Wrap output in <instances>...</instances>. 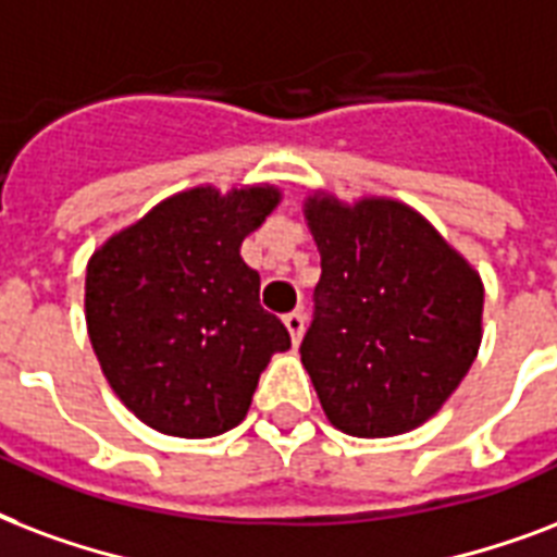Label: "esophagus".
<instances>
[{"label":"esophagus","mask_w":557,"mask_h":557,"mask_svg":"<svg viewBox=\"0 0 557 557\" xmlns=\"http://www.w3.org/2000/svg\"><path fill=\"white\" fill-rule=\"evenodd\" d=\"M284 325H287V331H290L293 343H299L301 334H305V317H301L299 310L287 313V317H284Z\"/></svg>","instance_id":"obj_1"}]
</instances>
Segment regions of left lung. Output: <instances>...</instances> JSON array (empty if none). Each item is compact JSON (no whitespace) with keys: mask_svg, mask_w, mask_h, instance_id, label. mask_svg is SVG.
I'll list each match as a JSON object with an SVG mask.
<instances>
[{"mask_svg":"<svg viewBox=\"0 0 557 557\" xmlns=\"http://www.w3.org/2000/svg\"><path fill=\"white\" fill-rule=\"evenodd\" d=\"M305 220L322 275L299 351L327 421L357 438L416 430L476 360L480 273L392 197L343 202L313 191Z\"/></svg>","mask_w":557,"mask_h":557,"instance_id":"1","label":"left lung"}]
</instances>
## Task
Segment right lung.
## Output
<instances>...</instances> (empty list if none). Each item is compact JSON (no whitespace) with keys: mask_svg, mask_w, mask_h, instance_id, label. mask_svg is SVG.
Here are the masks:
<instances>
[{"mask_svg":"<svg viewBox=\"0 0 557 557\" xmlns=\"http://www.w3.org/2000/svg\"><path fill=\"white\" fill-rule=\"evenodd\" d=\"M282 202L275 185L165 197L103 240L86 264V331L124 407L165 435L211 438L238 426L275 351L282 319L258 301L240 244Z\"/></svg>","mask_w":557,"mask_h":557,"instance_id":"right-lung-1","label":"right lung"}]
</instances>
